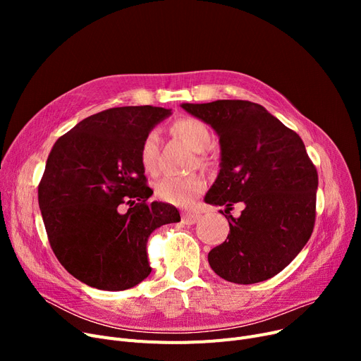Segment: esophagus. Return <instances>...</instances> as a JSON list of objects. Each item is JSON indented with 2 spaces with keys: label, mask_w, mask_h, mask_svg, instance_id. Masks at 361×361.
I'll list each match as a JSON object with an SVG mask.
<instances>
[{
  "label": "esophagus",
  "mask_w": 361,
  "mask_h": 361,
  "mask_svg": "<svg viewBox=\"0 0 361 361\" xmlns=\"http://www.w3.org/2000/svg\"><path fill=\"white\" fill-rule=\"evenodd\" d=\"M199 219H200V215H199V214H195V212H183V214H181V221H183V224H185V225H193V224H196Z\"/></svg>",
  "instance_id": "34e87169"
}]
</instances>
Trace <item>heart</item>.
<instances>
[{
  "mask_svg": "<svg viewBox=\"0 0 361 361\" xmlns=\"http://www.w3.org/2000/svg\"><path fill=\"white\" fill-rule=\"evenodd\" d=\"M173 131L184 139L195 150L202 152L211 143V131L203 121L193 117H183L173 123ZM159 161V135L149 130L139 145V162L147 174H155ZM206 187L202 174L166 176L155 183V196L166 203L188 206Z\"/></svg>",
  "mask_w": 361,
  "mask_h": 361,
  "instance_id": "b5f03b06",
  "label": "heart"
}]
</instances>
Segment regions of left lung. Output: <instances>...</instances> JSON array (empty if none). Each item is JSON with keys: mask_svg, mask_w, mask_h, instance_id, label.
Returning a JSON list of instances; mask_svg holds the SVG:
<instances>
[{"mask_svg": "<svg viewBox=\"0 0 361 361\" xmlns=\"http://www.w3.org/2000/svg\"><path fill=\"white\" fill-rule=\"evenodd\" d=\"M181 106L209 124L221 142V169L204 202L225 204V212L237 202L245 204L240 218L225 215L230 234L207 255L211 268L243 286L275 276L305 247L316 221L319 178L305 143L250 101Z\"/></svg>", "mask_w": 361, "mask_h": 361, "instance_id": "1", "label": "left lung"}]
</instances>
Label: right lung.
<instances>
[{
	"instance_id": "1",
	"label": "right lung",
	"mask_w": 361,
	"mask_h": 361,
	"mask_svg": "<svg viewBox=\"0 0 361 361\" xmlns=\"http://www.w3.org/2000/svg\"><path fill=\"white\" fill-rule=\"evenodd\" d=\"M171 114L161 106H118L85 118L52 146L37 200L56 259L86 286L121 291L152 271L146 245L177 207L149 202L139 145ZM129 206L127 213L121 206Z\"/></svg>"
}]
</instances>
